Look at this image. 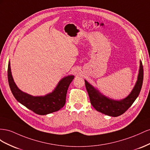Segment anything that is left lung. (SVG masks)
<instances>
[{"instance_id": "8db88e82", "label": "left lung", "mask_w": 150, "mask_h": 150, "mask_svg": "<svg viewBox=\"0 0 150 150\" xmlns=\"http://www.w3.org/2000/svg\"><path fill=\"white\" fill-rule=\"evenodd\" d=\"M143 82V67L140 62L139 75L135 86L131 93L122 100L109 99L102 96L96 89L85 80V87L91 100V103L96 110L105 115L117 117L125 113L133 104L138 97L142 87Z\"/></svg>"}]
</instances>
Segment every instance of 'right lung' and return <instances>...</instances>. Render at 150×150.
<instances>
[{
    "label": "right lung",
    "mask_w": 150,
    "mask_h": 150,
    "mask_svg": "<svg viewBox=\"0 0 150 150\" xmlns=\"http://www.w3.org/2000/svg\"><path fill=\"white\" fill-rule=\"evenodd\" d=\"M7 76L11 91L16 99L28 109L39 115L56 112L65 105L68 87L74 79V76H68L58 83L52 93L43 97H33L21 91L16 86L11 74L10 62L8 65Z\"/></svg>",
    "instance_id": "obj_1"
}]
</instances>
